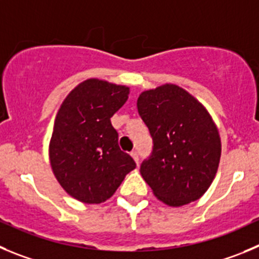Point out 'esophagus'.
Masks as SVG:
<instances>
[{
  "label": "esophagus",
  "mask_w": 259,
  "mask_h": 259,
  "mask_svg": "<svg viewBox=\"0 0 259 259\" xmlns=\"http://www.w3.org/2000/svg\"><path fill=\"white\" fill-rule=\"evenodd\" d=\"M130 156L133 157V159H134L135 162H139V154H138V152L137 151H133V152H130Z\"/></svg>",
  "instance_id": "34e87169"
}]
</instances>
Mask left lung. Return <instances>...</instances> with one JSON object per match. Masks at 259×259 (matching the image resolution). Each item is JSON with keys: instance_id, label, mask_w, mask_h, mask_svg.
I'll return each instance as SVG.
<instances>
[{"instance_id": "8db88e82", "label": "left lung", "mask_w": 259, "mask_h": 259, "mask_svg": "<svg viewBox=\"0 0 259 259\" xmlns=\"http://www.w3.org/2000/svg\"><path fill=\"white\" fill-rule=\"evenodd\" d=\"M137 106L153 139L152 154L141 165L153 194L171 207L199 199L221 157V139L208 111L175 84L142 92Z\"/></svg>"}]
</instances>
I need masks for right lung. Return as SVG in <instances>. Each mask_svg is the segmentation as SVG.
<instances>
[{"label": "right lung", "instance_id": "add662e5", "mask_svg": "<svg viewBox=\"0 0 259 259\" xmlns=\"http://www.w3.org/2000/svg\"><path fill=\"white\" fill-rule=\"evenodd\" d=\"M127 97L129 87L88 79L62 102L53 125L50 161L60 185L75 199L105 202L137 166L120 149L111 124Z\"/></svg>", "mask_w": 259, "mask_h": 259}]
</instances>
